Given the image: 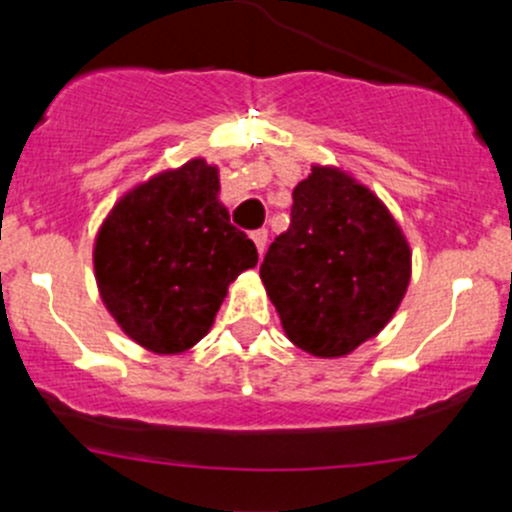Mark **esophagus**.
<instances>
[{"label":"esophagus","instance_id":"esophagus-1","mask_svg":"<svg viewBox=\"0 0 512 512\" xmlns=\"http://www.w3.org/2000/svg\"><path fill=\"white\" fill-rule=\"evenodd\" d=\"M252 240H255V247H257V252H260V257L265 255V247H267V230H255V232H252Z\"/></svg>","mask_w":512,"mask_h":512}]
</instances>
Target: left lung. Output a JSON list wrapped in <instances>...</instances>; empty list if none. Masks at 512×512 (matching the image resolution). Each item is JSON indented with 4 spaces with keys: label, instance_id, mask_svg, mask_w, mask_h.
<instances>
[{
    "label": "left lung",
    "instance_id": "1",
    "mask_svg": "<svg viewBox=\"0 0 512 512\" xmlns=\"http://www.w3.org/2000/svg\"><path fill=\"white\" fill-rule=\"evenodd\" d=\"M260 277L287 337L314 356H344L379 334L404 299L411 252L371 190L314 165L294 188L287 232Z\"/></svg>",
    "mask_w": 512,
    "mask_h": 512
}]
</instances>
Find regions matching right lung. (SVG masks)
<instances>
[{
    "instance_id": "1",
    "label": "right lung",
    "mask_w": 512,
    "mask_h": 512,
    "mask_svg": "<svg viewBox=\"0 0 512 512\" xmlns=\"http://www.w3.org/2000/svg\"><path fill=\"white\" fill-rule=\"evenodd\" d=\"M218 190V170L195 158L131 190L98 232L103 302L151 352H185L200 342L227 285L257 265L255 242L230 223Z\"/></svg>"
}]
</instances>
